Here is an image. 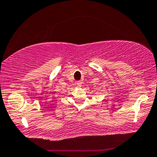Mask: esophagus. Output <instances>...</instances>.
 <instances>
[{
	"instance_id": "obj_1",
	"label": "esophagus",
	"mask_w": 157,
	"mask_h": 157,
	"mask_svg": "<svg viewBox=\"0 0 157 157\" xmlns=\"http://www.w3.org/2000/svg\"><path fill=\"white\" fill-rule=\"evenodd\" d=\"M77 85L78 86H82V84H83V82L81 81V80H79V81H77Z\"/></svg>"
}]
</instances>
